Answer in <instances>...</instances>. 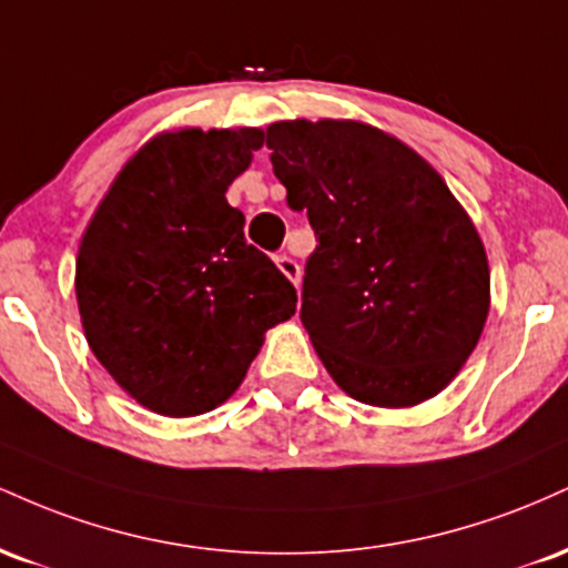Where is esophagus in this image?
<instances>
[{"instance_id": "esophagus-1", "label": "esophagus", "mask_w": 568, "mask_h": 568, "mask_svg": "<svg viewBox=\"0 0 568 568\" xmlns=\"http://www.w3.org/2000/svg\"><path fill=\"white\" fill-rule=\"evenodd\" d=\"M275 264H277V270L283 272V275L288 277L291 283L296 285V288H298V280H302V266H298L296 262H293L291 256H285V253H283V256H277V258H275Z\"/></svg>"}]
</instances>
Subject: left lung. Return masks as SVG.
<instances>
[{"mask_svg":"<svg viewBox=\"0 0 568 568\" xmlns=\"http://www.w3.org/2000/svg\"><path fill=\"white\" fill-rule=\"evenodd\" d=\"M266 146L288 207L317 237L302 323L331 379L379 408L446 389L484 334L491 275L440 173L357 120L275 122Z\"/></svg>","mask_w":568,"mask_h":568,"instance_id":"8db88e82","label":"left lung"}]
</instances>
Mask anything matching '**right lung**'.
Returning a JSON list of instances; mask_svg holds the SVG:
<instances>
[{
	"instance_id": "1",
	"label": "right lung",
	"mask_w": 568,
	"mask_h": 568,
	"mask_svg": "<svg viewBox=\"0 0 568 568\" xmlns=\"http://www.w3.org/2000/svg\"><path fill=\"white\" fill-rule=\"evenodd\" d=\"M264 146L258 128L149 139L95 207L77 253L84 338L130 397L162 416L224 403L296 291L245 243L226 189Z\"/></svg>"
}]
</instances>
